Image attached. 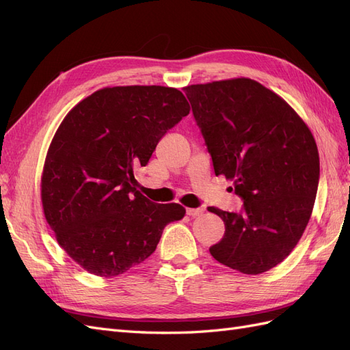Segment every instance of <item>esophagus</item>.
<instances>
[{
	"label": "esophagus",
	"instance_id": "esophagus-1",
	"mask_svg": "<svg viewBox=\"0 0 350 350\" xmlns=\"http://www.w3.org/2000/svg\"><path fill=\"white\" fill-rule=\"evenodd\" d=\"M203 208L198 207V208H187V215L191 216V217H196V216H200L201 213H203Z\"/></svg>",
	"mask_w": 350,
	"mask_h": 350
}]
</instances>
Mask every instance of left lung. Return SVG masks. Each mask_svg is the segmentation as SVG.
Segmentation results:
<instances>
[{
  "label": "left lung",
  "instance_id": "1",
  "mask_svg": "<svg viewBox=\"0 0 350 350\" xmlns=\"http://www.w3.org/2000/svg\"><path fill=\"white\" fill-rule=\"evenodd\" d=\"M215 174L234 181L239 213L208 207L225 221L215 260L245 274L278 266L301 239L320 181L306 124L276 93L251 79L184 88Z\"/></svg>",
  "mask_w": 350,
  "mask_h": 350
}]
</instances>
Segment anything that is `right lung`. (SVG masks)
Here are the masks:
<instances>
[{
  "instance_id": "obj_1",
  "label": "right lung",
  "mask_w": 350,
  "mask_h": 350,
  "mask_svg": "<svg viewBox=\"0 0 350 350\" xmlns=\"http://www.w3.org/2000/svg\"><path fill=\"white\" fill-rule=\"evenodd\" d=\"M189 113L178 89L118 86L77 103L52 139L42 174V206L61 248L100 278L154 252L165 226L185 208L156 204L135 189L159 140Z\"/></svg>"
}]
</instances>
